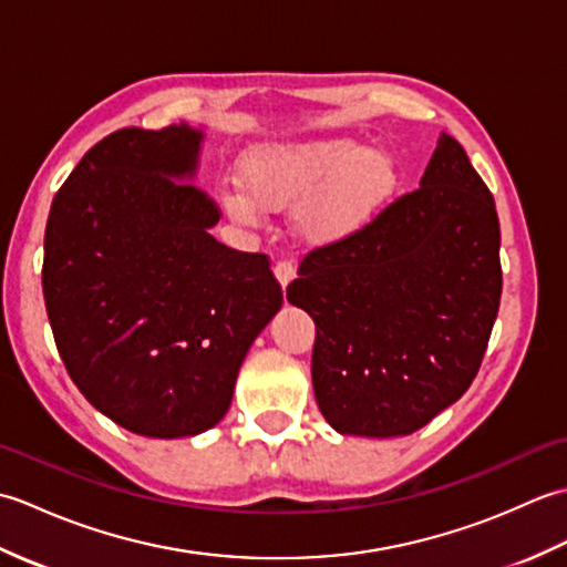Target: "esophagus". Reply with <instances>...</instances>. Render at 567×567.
Segmentation results:
<instances>
[{
    "label": "esophagus",
    "instance_id": "obj_1",
    "mask_svg": "<svg viewBox=\"0 0 567 567\" xmlns=\"http://www.w3.org/2000/svg\"><path fill=\"white\" fill-rule=\"evenodd\" d=\"M272 272H275V277H277V282H280L282 287H287V285H290V282L295 280L297 268H295L292 260H277Z\"/></svg>",
    "mask_w": 567,
    "mask_h": 567
}]
</instances>
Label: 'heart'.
I'll return each mask as SVG.
<instances>
[{
    "label": "heart",
    "mask_w": 567,
    "mask_h": 567,
    "mask_svg": "<svg viewBox=\"0 0 567 567\" xmlns=\"http://www.w3.org/2000/svg\"><path fill=\"white\" fill-rule=\"evenodd\" d=\"M240 187L219 192L236 221H256L258 205L295 207L307 240L336 244L365 228L400 187V165L388 148L355 138L258 143L238 161Z\"/></svg>",
    "instance_id": "1"
}]
</instances>
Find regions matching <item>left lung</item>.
I'll use <instances>...</instances> for the list:
<instances>
[{"mask_svg":"<svg viewBox=\"0 0 567 567\" xmlns=\"http://www.w3.org/2000/svg\"><path fill=\"white\" fill-rule=\"evenodd\" d=\"M502 295L499 219L483 177L441 134L419 189L311 250L287 287L317 323L311 382L343 436L426 426L475 380Z\"/></svg>","mask_w":567,"mask_h":567,"instance_id":"left-lung-1","label":"left lung"}]
</instances>
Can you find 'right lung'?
Here are the masks:
<instances>
[{
	"label": "right lung",
	"mask_w": 567,
	"mask_h": 567,
	"mask_svg": "<svg viewBox=\"0 0 567 567\" xmlns=\"http://www.w3.org/2000/svg\"><path fill=\"white\" fill-rule=\"evenodd\" d=\"M204 131L122 128L84 153L45 226L58 353L97 412L148 439L219 424L240 363L282 307L262 252L219 244L195 185Z\"/></svg>",
	"instance_id": "right-lung-1"
}]
</instances>
